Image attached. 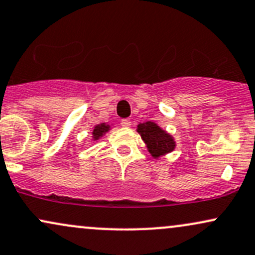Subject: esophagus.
<instances>
[{
	"label": "esophagus",
	"mask_w": 255,
	"mask_h": 255,
	"mask_svg": "<svg viewBox=\"0 0 255 255\" xmlns=\"http://www.w3.org/2000/svg\"><path fill=\"white\" fill-rule=\"evenodd\" d=\"M120 124H121L122 127L128 128V127H130L131 122H130L129 119H124V120H121V122H120Z\"/></svg>",
	"instance_id": "esophagus-1"
}]
</instances>
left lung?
<instances>
[{
    "label": "left lung",
    "mask_w": 255,
    "mask_h": 255,
    "mask_svg": "<svg viewBox=\"0 0 255 255\" xmlns=\"http://www.w3.org/2000/svg\"><path fill=\"white\" fill-rule=\"evenodd\" d=\"M137 131L146 142L148 151L153 157H160L165 153L173 151L174 141L172 137L153 122L140 124L137 126Z\"/></svg>",
    "instance_id": "8db88e82"
}]
</instances>
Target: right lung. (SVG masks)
<instances>
[{"instance_id":"right-lung-1","label":"right lung","mask_w":255,"mask_h":255,"mask_svg":"<svg viewBox=\"0 0 255 255\" xmlns=\"http://www.w3.org/2000/svg\"><path fill=\"white\" fill-rule=\"evenodd\" d=\"M108 128H109L108 126L104 124L96 126V127L94 128V133H93L95 140H97L98 137H101V135H103V133H106V131L108 130Z\"/></svg>"}]
</instances>
